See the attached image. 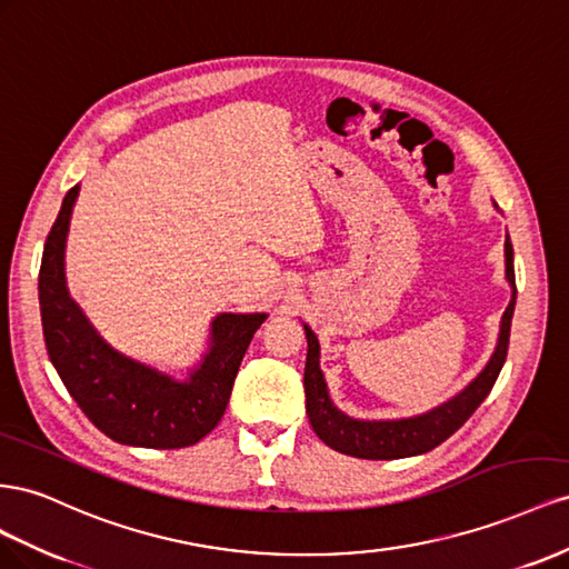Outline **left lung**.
I'll return each mask as SVG.
<instances>
[{"label":"left lung","mask_w":569,"mask_h":569,"mask_svg":"<svg viewBox=\"0 0 569 569\" xmlns=\"http://www.w3.org/2000/svg\"><path fill=\"white\" fill-rule=\"evenodd\" d=\"M506 276L512 286V300L500 323V338L491 362L486 365L481 375L469 383L460 396L448 400L441 408L427 415L396 419V421H360L333 408L327 391V381L319 369V340L312 329L305 327L307 336V362H305V405L307 417L315 433L329 448L346 452L352 458L365 460H398L429 452L441 446L446 438L456 433L465 421L475 415V410L491 393V388L506 365L510 346V323L515 312V267H512V242L506 240Z\"/></svg>","instance_id":"1"}]
</instances>
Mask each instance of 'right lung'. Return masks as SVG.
I'll list each match as a JSON object with an SVG mask.
<instances>
[{"mask_svg":"<svg viewBox=\"0 0 569 569\" xmlns=\"http://www.w3.org/2000/svg\"><path fill=\"white\" fill-rule=\"evenodd\" d=\"M78 186L44 240L38 293L47 355L92 425L123 446L186 448L212 431L229 405L238 367L267 315H219L212 348L186 381L128 360L97 336L63 279V242Z\"/></svg>","mask_w":569,"mask_h":569,"instance_id":"add662e5","label":"right lung"}]
</instances>
